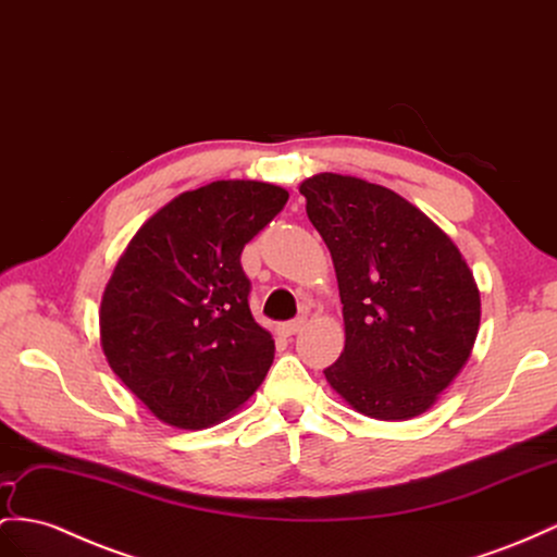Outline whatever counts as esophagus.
Masks as SVG:
<instances>
[{
    "label": "esophagus",
    "instance_id": "obj_1",
    "mask_svg": "<svg viewBox=\"0 0 557 557\" xmlns=\"http://www.w3.org/2000/svg\"><path fill=\"white\" fill-rule=\"evenodd\" d=\"M306 326V320L304 318H296V320H292V322H284L282 326H280V334L282 336H294V334H298Z\"/></svg>",
    "mask_w": 557,
    "mask_h": 557
}]
</instances>
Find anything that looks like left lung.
Wrapping results in <instances>:
<instances>
[{"mask_svg": "<svg viewBox=\"0 0 557 557\" xmlns=\"http://www.w3.org/2000/svg\"><path fill=\"white\" fill-rule=\"evenodd\" d=\"M298 190L332 253L346 346L326 383L360 414L409 421L461 374L480 332V289L459 247L405 197L358 176Z\"/></svg>", "mask_w": 557, "mask_h": 557, "instance_id": "1", "label": "left lung"}]
</instances>
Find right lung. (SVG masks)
I'll return each mask as SVG.
<instances>
[{
  "instance_id": "1",
  "label": "right lung",
  "mask_w": 557,
  "mask_h": 557,
  "mask_svg": "<svg viewBox=\"0 0 557 557\" xmlns=\"http://www.w3.org/2000/svg\"><path fill=\"white\" fill-rule=\"evenodd\" d=\"M263 181H213L181 193L138 227L98 308L106 360L152 417L202 431L259 391L273 334L249 310L247 242L287 205Z\"/></svg>"
}]
</instances>
